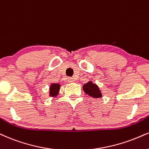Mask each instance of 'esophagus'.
Masks as SVG:
<instances>
[{
	"mask_svg": "<svg viewBox=\"0 0 149 149\" xmlns=\"http://www.w3.org/2000/svg\"><path fill=\"white\" fill-rule=\"evenodd\" d=\"M68 81L69 83H73V82H74V78H68Z\"/></svg>",
	"mask_w": 149,
	"mask_h": 149,
	"instance_id": "esophagus-1",
	"label": "esophagus"
}]
</instances>
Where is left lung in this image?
<instances>
[{"label":"left lung","mask_w":149,"mask_h":149,"mask_svg":"<svg viewBox=\"0 0 149 149\" xmlns=\"http://www.w3.org/2000/svg\"><path fill=\"white\" fill-rule=\"evenodd\" d=\"M83 90L86 95H89L93 98H102V94L101 93L100 88L97 84H93L92 81H89L83 86Z\"/></svg>","instance_id":"1"}]
</instances>
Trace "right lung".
Segmentation results:
<instances>
[{"label": "right lung", "mask_w": 149, "mask_h": 149, "mask_svg": "<svg viewBox=\"0 0 149 149\" xmlns=\"http://www.w3.org/2000/svg\"><path fill=\"white\" fill-rule=\"evenodd\" d=\"M60 84H52L49 86V96L52 97H56L59 93L60 90Z\"/></svg>", "instance_id": "right-lung-1"}]
</instances>
